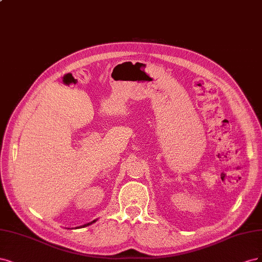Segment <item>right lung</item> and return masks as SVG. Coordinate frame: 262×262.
Returning <instances> with one entry per match:
<instances>
[{"label":"right lung","mask_w":262,"mask_h":262,"mask_svg":"<svg viewBox=\"0 0 262 262\" xmlns=\"http://www.w3.org/2000/svg\"><path fill=\"white\" fill-rule=\"evenodd\" d=\"M97 220H98V219H96V220H94V221H91V222H89V223H86V224H83V225L77 226V227H76V229H81V227H86V226H89V225H91L92 223H95V222H96Z\"/></svg>","instance_id":"right-lung-1"}]
</instances>
